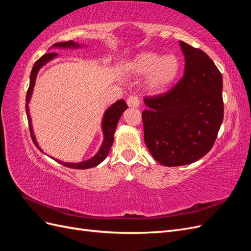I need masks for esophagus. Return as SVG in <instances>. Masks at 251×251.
Here are the masks:
<instances>
[{
  "mask_svg": "<svg viewBox=\"0 0 251 251\" xmlns=\"http://www.w3.org/2000/svg\"><path fill=\"white\" fill-rule=\"evenodd\" d=\"M126 103H127L128 107L138 108L139 105H140V100H139L138 96L132 95V96H130V97H128L127 100H126Z\"/></svg>",
  "mask_w": 251,
  "mask_h": 251,
  "instance_id": "34e87169",
  "label": "esophagus"
}]
</instances>
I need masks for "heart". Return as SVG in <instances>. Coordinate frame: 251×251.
<instances>
[{
    "label": "heart",
    "mask_w": 251,
    "mask_h": 251,
    "mask_svg": "<svg viewBox=\"0 0 251 251\" xmlns=\"http://www.w3.org/2000/svg\"><path fill=\"white\" fill-rule=\"evenodd\" d=\"M127 69L135 75H147L146 86L151 93L168 90L177 79L181 62L177 55H162L156 52H141L127 63Z\"/></svg>",
    "instance_id": "1"
}]
</instances>
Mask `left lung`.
I'll return each mask as SVG.
<instances>
[{
    "instance_id": "1",
    "label": "left lung",
    "mask_w": 251,
    "mask_h": 251,
    "mask_svg": "<svg viewBox=\"0 0 251 251\" xmlns=\"http://www.w3.org/2000/svg\"><path fill=\"white\" fill-rule=\"evenodd\" d=\"M184 75L164 94L144 97V142L165 166L191 164L211 150L223 121V79L206 53L180 41Z\"/></svg>"
}]
</instances>
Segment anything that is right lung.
<instances>
[{"mask_svg": "<svg viewBox=\"0 0 251 251\" xmlns=\"http://www.w3.org/2000/svg\"><path fill=\"white\" fill-rule=\"evenodd\" d=\"M52 47L54 48H79L81 47L80 45L74 43L72 41L69 42H63V43H56L53 45ZM55 56H57V53H46L44 54L41 58H39L36 60L33 65V68L31 70V74H30V83H29V88L27 91V95H26V113H27V118H28V124H29V130H30V135H31V138L33 143L35 144V147L37 149H40V151H43V150L39 147V143L36 142L35 136L32 130V125H31V117L29 115V101L30 98H31L32 92H33V88L35 85V79H36V75L39 73L41 68L46 65L48 62H50L51 59L54 58ZM127 109V105L126 103V101L124 100H120L118 101H116L115 103H113L111 107H109L107 109V111L104 112L103 114V118H102V123H101V128H102V133H103V141L101 147L100 149V151H97L95 154V156H93L92 158H90L89 160L82 161V162H78V163H69V162H63L58 160V159H54L55 161H57L58 163L63 164L67 168L70 169H75V170H85V169H90V168H94V166L98 165L100 162H102L105 157L108 156L110 149L113 144L114 141V133H115L116 126L118 124V120L123 115V113Z\"/></svg>", "mask_w": 251, "mask_h": 251, "instance_id": "right-lung-1", "label": "right lung"}]
</instances>
